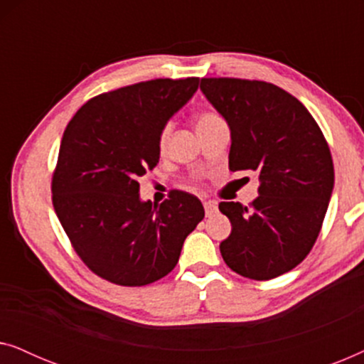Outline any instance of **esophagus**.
<instances>
[{
	"label": "esophagus",
	"instance_id": "obj_1",
	"mask_svg": "<svg viewBox=\"0 0 364 364\" xmlns=\"http://www.w3.org/2000/svg\"><path fill=\"white\" fill-rule=\"evenodd\" d=\"M203 208H205V215L210 217L212 213L217 212V202H213V200L203 202Z\"/></svg>",
	"mask_w": 364,
	"mask_h": 364
}]
</instances>
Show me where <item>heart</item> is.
Wrapping results in <instances>:
<instances>
[{
    "instance_id": "1",
    "label": "heart",
    "mask_w": 364,
    "mask_h": 364,
    "mask_svg": "<svg viewBox=\"0 0 364 364\" xmlns=\"http://www.w3.org/2000/svg\"><path fill=\"white\" fill-rule=\"evenodd\" d=\"M220 121H223L220 114H217L213 111L198 112L196 116V129H197V132H202V131H205L207 127H210V126H213V124H217ZM168 132H171V127L164 126L161 134H159V151H164V149H166Z\"/></svg>"
}]
</instances>
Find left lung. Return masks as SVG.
Returning a JSON list of instances; mask_svg holds the SVG:
<instances>
[{"label":"left lung","mask_w":364,"mask_h":364,"mask_svg":"<svg viewBox=\"0 0 364 364\" xmlns=\"http://www.w3.org/2000/svg\"><path fill=\"white\" fill-rule=\"evenodd\" d=\"M200 89L230 126V171H255L262 182L250 207L218 203L232 223L222 258L238 275L272 280L320 235L335 183L330 147L308 109L275 84L202 77Z\"/></svg>","instance_id":"left-lung-1"}]
</instances>
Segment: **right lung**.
<instances>
[{
	"label": "right lung",
	"mask_w": 364,
	"mask_h": 364,
	"mask_svg": "<svg viewBox=\"0 0 364 364\" xmlns=\"http://www.w3.org/2000/svg\"><path fill=\"white\" fill-rule=\"evenodd\" d=\"M197 87L198 77H161L99 94L63 134L53 205L74 252L102 280H161L205 215L200 200L182 191L159 207L139 198V178L159 162V134Z\"/></svg>",
	"instance_id": "add662e5"
}]
</instances>
